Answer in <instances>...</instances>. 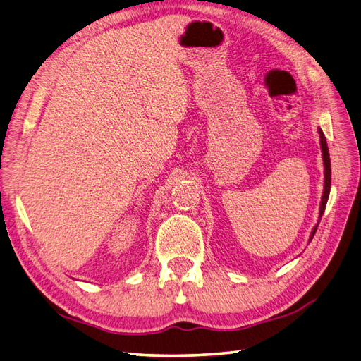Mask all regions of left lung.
<instances>
[{"mask_svg":"<svg viewBox=\"0 0 361 361\" xmlns=\"http://www.w3.org/2000/svg\"><path fill=\"white\" fill-rule=\"evenodd\" d=\"M319 134H320V147H322V155H323V164H325V189H323V197H322V204H320V218L323 215V212H325L326 207V202H328V197H329V189H331V161H329V152H328V145H326V138L323 135L322 129H319ZM317 226L314 227L312 233L310 241L312 239L314 233H316Z\"/></svg>","mask_w":361,"mask_h":361,"instance_id":"left-lung-1","label":"left lung"}]
</instances>
